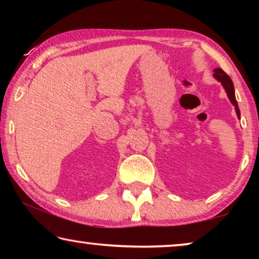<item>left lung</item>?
<instances>
[{
  "mask_svg": "<svg viewBox=\"0 0 259 259\" xmlns=\"http://www.w3.org/2000/svg\"><path fill=\"white\" fill-rule=\"evenodd\" d=\"M213 76L217 79L218 81H221L223 87L225 88L226 93H228V97L230 99V101L232 102L233 105H235V108H236V112H237V115H238V118L240 116V112H239V108H238V104H237V100H236V97H235V87H233V82L232 80L230 79V76L226 74L224 70L221 69V68H217L214 69V74Z\"/></svg>",
  "mask_w": 259,
  "mask_h": 259,
  "instance_id": "obj_1",
  "label": "left lung"
}]
</instances>
